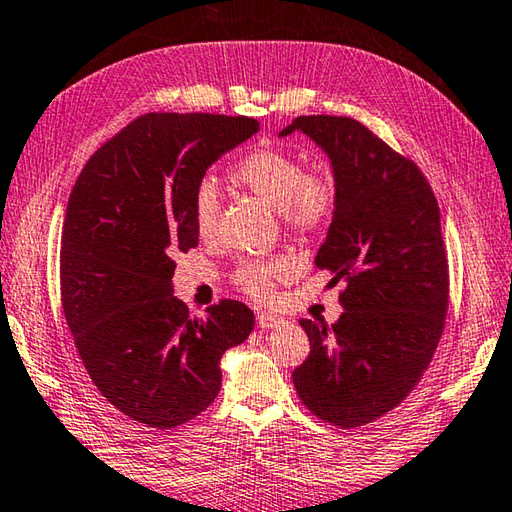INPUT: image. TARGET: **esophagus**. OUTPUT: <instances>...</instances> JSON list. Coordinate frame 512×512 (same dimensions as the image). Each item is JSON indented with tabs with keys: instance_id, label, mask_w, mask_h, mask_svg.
Masks as SVG:
<instances>
[{
	"instance_id": "34e87169",
	"label": "esophagus",
	"mask_w": 512,
	"mask_h": 512,
	"mask_svg": "<svg viewBox=\"0 0 512 512\" xmlns=\"http://www.w3.org/2000/svg\"><path fill=\"white\" fill-rule=\"evenodd\" d=\"M282 324H286L284 317L273 315V313H266V310H259V313H257V326L262 328V330L277 328V326H282Z\"/></svg>"
}]
</instances>
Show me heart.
Returning <instances> with one entry per match:
<instances>
[{"mask_svg":"<svg viewBox=\"0 0 512 512\" xmlns=\"http://www.w3.org/2000/svg\"><path fill=\"white\" fill-rule=\"evenodd\" d=\"M230 182L264 199L279 210L288 230L297 235L317 233L324 228L337 208V184L322 170H308L297 155L282 148L262 146L237 159L230 168ZM219 222V193L204 182L193 195V224L202 239L217 235ZM284 259H248L235 270V284L246 295L268 299L273 293V282L286 273Z\"/></svg>","mask_w":512,"mask_h":512,"instance_id":"b5f03b06","label":"heart"}]
</instances>
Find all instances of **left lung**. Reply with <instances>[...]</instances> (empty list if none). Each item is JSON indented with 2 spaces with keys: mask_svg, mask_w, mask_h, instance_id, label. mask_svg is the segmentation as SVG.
<instances>
[{
  "mask_svg": "<svg viewBox=\"0 0 512 512\" xmlns=\"http://www.w3.org/2000/svg\"><path fill=\"white\" fill-rule=\"evenodd\" d=\"M333 164L337 208L315 266L344 284L333 326L302 319L310 353L293 384L310 413L357 428L410 395L433 359L448 310V259L433 188L419 166L350 117L302 115Z\"/></svg>",
  "mask_w": 512,
  "mask_h": 512,
  "instance_id": "8db88e82",
  "label": "left lung"
}]
</instances>
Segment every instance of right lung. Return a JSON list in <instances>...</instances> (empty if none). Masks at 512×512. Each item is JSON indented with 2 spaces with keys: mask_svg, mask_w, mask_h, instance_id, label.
<instances>
[{
  "mask_svg": "<svg viewBox=\"0 0 512 512\" xmlns=\"http://www.w3.org/2000/svg\"><path fill=\"white\" fill-rule=\"evenodd\" d=\"M257 130L244 115L146 113L95 150L70 193L66 324L99 393L139 424L170 430L204 413L222 355L255 326L235 299L188 315L173 295V257L199 242L193 195L208 166Z\"/></svg>",
  "mask_w": 512,
  "mask_h": 512,
  "instance_id": "add662e5",
  "label": "right lung"
}]
</instances>
